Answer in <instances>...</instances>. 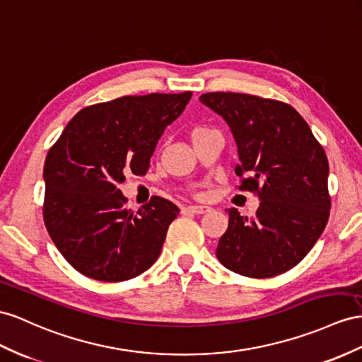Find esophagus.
<instances>
[{
	"label": "esophagus",
	"mask_w": 362,
	"mask_h": 362,
	"mask_svg": "<svg viewBox=\"0 0 362 362\" xmlns=\"http://www.w3.org/2000/svg\"><path fill=\"white\" fill-rule=\"evenodd\" d=\"M185 212H192V214H205V212H209V206H203V205H191L183 209Z\"/></svg>",
	"instance_id": "34e87169"
}]
</instances>
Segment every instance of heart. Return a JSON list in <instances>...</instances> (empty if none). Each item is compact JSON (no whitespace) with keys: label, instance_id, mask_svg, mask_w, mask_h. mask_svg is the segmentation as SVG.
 I'll return each instance as SVG.
<instances>
[{"label":"heart","instance_id":"heart-1","mask_svg":"<svg viewBox=\"0 0 362 362\" xmlns=\"http://www.w3.org/2000/svg\"><path fill=\"white\" fill-rule=\"evenodd\" d=\"M203 132H206V129H205V128H199V129H196V132H194V134H192V136H196V134L203 133Z\"/></svg>","mask_w":362,"mask_h":362}]
</instances>
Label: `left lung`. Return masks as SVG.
Here are the masks:
<instances>
[{
    "mask_svg": "<svg viewBox=\"0 0 362 362\" xmlns=\"http://www.w3.org/2000/svg\"><path fill=\"white\" fill-rule=\"evenodd\" d=\"M203 105L225 119L238 151L240 189L260 199L252 218L226 209L218 262L235 274L269 278L292 269L327 225L329 162L298 111L243 93H205Z\"/></svg>",
    "mask_w": 362,
    "mask_h": 362,
    "instance_id": "8db88e82",
    "label": "left lung"
}]
</instances>
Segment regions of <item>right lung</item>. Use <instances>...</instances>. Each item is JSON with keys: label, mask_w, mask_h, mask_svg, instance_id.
<instances>
[{"label": "right lung", "mask_w": 362, "mask_h": 362, "mask_svg": "<svg viewBox=\"0 0 362 362\" xmlns=\"http://www.w3.org/2000/svg\"><path fill=\"white\" fill-rule=\"evenodd\" d=\"M192 96L151 93L86 107L45 157L44 223L54 246L78 272L98 281H125L159 257L179 208L151 197L137 212L119 185L144 175L165 128Z\"/></svg>", "instance_id": "add662e5"}]
</instances>
